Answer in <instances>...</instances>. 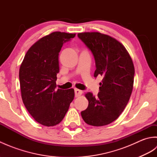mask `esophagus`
Segmentation results:
<instances>
[{
  "label": "esophagus",
  "instance_id": "esophagus-1",
  "mask_svg": "<svg viewBox=\"0 0 157 157\" xmlns=\"http://www.w3.org/2000/svg\"><path fill=\"white\" fill-rule=\"evenodd\" d=\"M82 94V91L79 89H75V97H79Z\"/></svg>",
  "mask_w": 157,
  "mask_h": 157
}]
</instances>
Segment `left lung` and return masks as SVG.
Masks as SVG:
<instances>
[{
	"label": "left lung",
	"mask_w": 157,
	"mask_h": 157,
	"mask_svg": "<svg viewBox=\"0 0 157 157\" xmlns=\"http://www.w3.org/2000/svg\"><path fill=\"white\" fill-rule=\"evenodd\" d=\"M78 36L94 55V76L102 77L97 97L90 92L85 94L88 106L81 115L88 125H106L119 117L129 101L134 86V63L125 46L111 36L100 32H82Z\"/></svg>",
	"instance_id": "8db88e82"
}]
</instances>
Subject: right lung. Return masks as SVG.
<instances>
[{
	"mask_svg": "<svg viewBox=\"0 0 157 157\" xmlns=\"http://www.w3.org/2000/svg\"><path fill=\"white\" fill-rule=\"evenodd\" d=\"M75 34L55 32L39 39L24 56L19 68L23 104L35 121L44 126L59 124L75 96L74 90H56L59 55L65 42Z\"/></svg>",
	"mask_w": 157,
	"mask_h": 157,
	"instance_id": "add662e5",
	"label": "right lung"
}]
</instances>
